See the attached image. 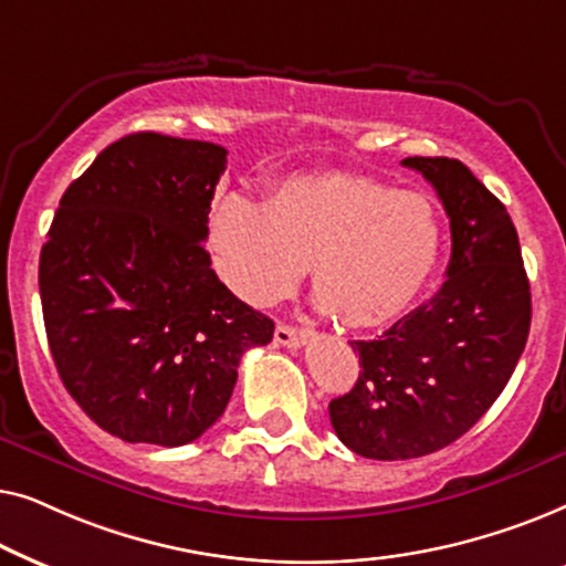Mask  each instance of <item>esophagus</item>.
Returning <instances> with one entry per match:
<instances>
[{"instance_id":"34e87169","label":"esophagus","mask_w":566,"mask_h":566,"mask_svg":"<svg viewBox=\"0 0 566 566\" xmlns=\"http://www.w3.org/2000/svg\"><path fill=\"white\" fill-rule=\"evenodd\" d=\"M308 337H312V332L291 327V324H277L275 327V343L283 347H301L308 343Z\"/></svg>"}]
</instances>
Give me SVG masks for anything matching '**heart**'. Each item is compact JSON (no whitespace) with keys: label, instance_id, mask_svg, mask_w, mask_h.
<instances>
[{"label":"heart","instance_id":"1","mask_svg":"<svg viewBox=\"0 0 566 566\" xmlns=\"http://www.w3.org/2000/svg\"><path fill=\"white\" fill-rule=\"evenodd\" d=\"M208 239L229 289L273 306L312 265L316 306L350 327H376L420 298L443 254V216L417 190L355 172L291 177L265 203L227 196Z\"/></svg>","mask_w":566,"mask_h":566}]
</instances>
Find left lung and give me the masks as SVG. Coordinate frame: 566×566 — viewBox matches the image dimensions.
Masks as SVG:
<instances>
[{"mask_svg":"<svg viewBox=\"0 0 566 566\" xmlns=\"http://www.w3.org/2000/svg\"><path fill=\"white\" fill-rule=\"evenodd\" d=\"M451 219V262L428 304L355 339L360 376L329 401L337 438L376 461L436 453L505 389L531 329V285L507 208L459 159L407 157Z\"/></svg>","mask_w":566,"mask_h":566,"instance_id":"8db88e82","label":"left lung"}]
</instances>
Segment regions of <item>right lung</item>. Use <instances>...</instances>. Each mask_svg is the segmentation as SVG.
<instances>
[{"label":"right lung","mask_w":566,"mask_h":566,"mask_svg":"<svg viewBox=\"0 0 566 566\" xmlns=\"http://www.w3.org/2000/svg\"><path fill=\"white\" fill-rule=\"evenodd\" d=\"M227 149L144 130L69 185L38 268L45 335L76 405L126 443L185 446L227 409L275 324L211 270Z\"/></svg>","instance_id":"obj_1"}]
</instances>
